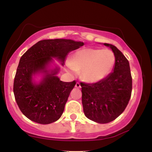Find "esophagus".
<instances>
[{"mask_svg": "<svg viewBox=\"0 0 152 152\" xmlns=\"http://www.w3.org/2000/svg\"><path fill=\"white\" fill-rule=\"evenodd\" d=\"M75 87L77 88H81V85H80V83H78V82H77V83H76V85H75Z\"/></svg>", "mask_w": 152, "mask_h": 152, "instance_id": "34e87169", "label": "esophagus"}]
</instances>
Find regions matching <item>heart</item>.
<instances>
[{
    "label": "heart",
    "instance_id": "1",
    "mask_svg": "<svg viewBox=\"0 0 152 152\" xmlns=\"http://www.w3.org/2000/svg\"><path fill=\"white\" fill-rule=\"evenodd\" d=\"M116 62L114 52L109 49L83 48L71 56L68 69L81 71V78L86 83L102 81L112 71Z\"/></svg>",
    "mask_w": 152,
    "mask_h": 152
}]
</instances>
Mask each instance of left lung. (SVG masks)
I'll use <instances>...</instances> for the list:
<instances>
[{"instance_id":"left-lung-1","label":"left lung","mask_w":152,"mask_h":152,"mask_svg":"<svg viewBox=\"0 0 152 152\" xmlns=\"http://www.w3.org/2000/svg\"><path fill=\"white\" fill-rule=\"evenodd\" d=\"M104 45L109 47L116 57L113 71L98 83L81 84L85 116L99 124L109 123L121 114L129 102L132 90L128 60L116 46Z\"/></svg>"}]
</instances>
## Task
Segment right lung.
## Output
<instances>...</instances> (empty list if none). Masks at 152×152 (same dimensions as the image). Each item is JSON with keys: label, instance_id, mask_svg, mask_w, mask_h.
Here are the masks:
<instances>
[{"label": "right lung", "instance_id": "1", "mask_svg": "<svg viewBox=\"0 0 152 152\" xmlns=\"http://www.w3.org/2000/svg\"><path fill=\"white\" fill-rule=\"evenodd\" d=\"M83 45L71 39L42 40L22 56L13 93L19 109L28 118L41 124L60 118L76 81H61L57 76L60 67L54 58L64 66L68 54Z\"/></svg>", "mask_w": 152, "mask_h": 152}]
</instances>
